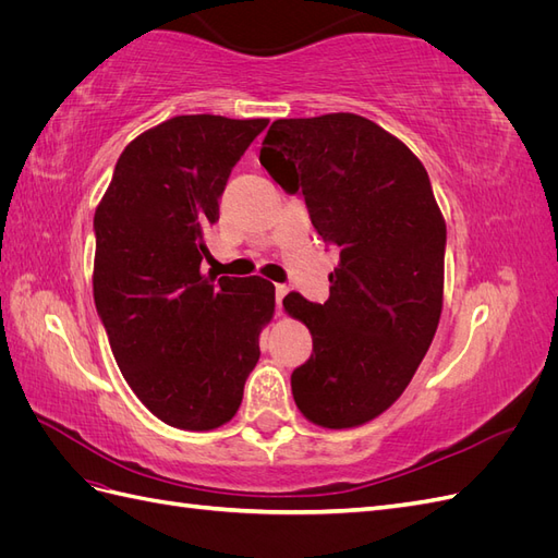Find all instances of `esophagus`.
I'll list each match as a JSON object with an SVG mask.
<instances>
[{
	"mask_svg": "<svg viewBox=\"0 0 558 558\" xmlns=\"http://www.w3.org/2000/svg\"><path fill=\"white\" fill-rule=\"evenodd\" d=\"M286 293H289V286H286V283H277V286H275V298H277V307H281V300L286 298Z\"/></svg>",
	"mask_w": 558,
	"mask_h": 558,
	"instance_id": "34e87169",
	"label": "esophagus"
}]
</instances>
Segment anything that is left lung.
<instances>
[{"mask_svg":"<svg viewBox=\"0 0 558 558\" xmlns=\"http://www.w3.org/2000/svg\"><path fill=\"white\" fill-rule=\"evenodd\" d=\"M260 165L302 191L320 238L340 246L324 305L283 298L314 342L291 375L295 404L320 428L363 426L402 396L440 324L447 226L428 172L356 113L279 118Z\"/></svg>","mask_w":558,"mask_h":558,"instance_id":"left-lung-1","label":"left lung"}]
</instances>
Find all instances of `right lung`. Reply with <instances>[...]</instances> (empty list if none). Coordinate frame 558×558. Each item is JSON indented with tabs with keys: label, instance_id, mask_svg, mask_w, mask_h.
Wrapping results in <instances>:
<instances>
[{
	"label": "right lung",
	"instance_id": "add662e5",
	"mask_svg": "<svg viewBox=\"0 0 558 558\" xmlns=\"http://www.w3.org/2000/svg\"><path fill=\"white\" fill-rule=\"evenodd\" d=\"M267 118L174 116L132 140L95 209L93 295L150 414L214 430L238 414L275 316V283L202 272L232 167Z\"/></svg>",
	"mask_w": 558,
	"mask_h": 558
}]
</instances>
